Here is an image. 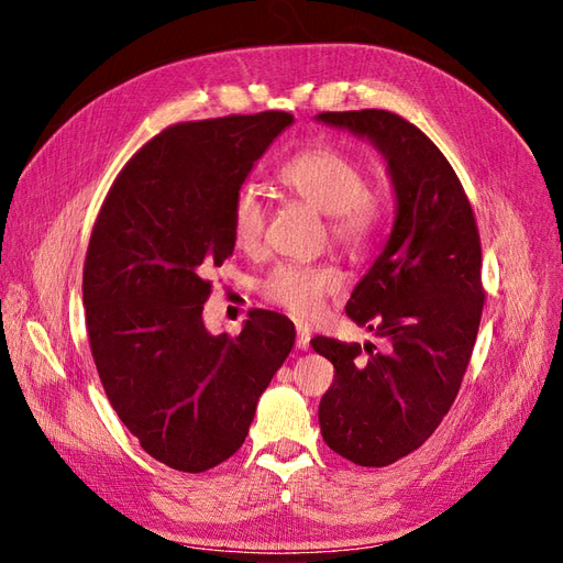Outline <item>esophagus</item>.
Listing matches in <instances>:
<instances>
[{"instance_id": "1", "label": "esophagus", "mask_w": 563, "mask_h": 563, "mask_svg": "<svg viewBox=\"0 0 563 563\" xmlns=\"http://www.w3.org/2000/svg\"><path fill=\"white\" fill-rule=\"evenodd\" d=\"M310 338H312V331L308 323H296V347L298 350H308L310 347Z\"/></svg>"}]
</instances>
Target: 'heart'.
Segmentation results:
<instances>
[{"mask_svg": "<svg viewBox=\"0 0 563 563\" xmlns=\"http://www.w3.org/2000/svg\"><path fill=\"white\" fill-rule=\"evenodd\" d=\"M288 192L329 216L331 240L354 255L364 253L383 223V197L366 185L362 166L343 150L312 145L300 150L277 174ZM265 203L253 187H242L232 201L230 232L236 249H258L265 230ZM340 288L329 265L279 263L258 282V294L298 317L314 314L327 296Z\"/></svg>", "mask_w": 563, "mask_h": 563, "instance_id": "b5f03b06", "label": "heart"}]
</instances>
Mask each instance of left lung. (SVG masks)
Here are the masks:
<instances>
[{
	"label": "left lung",
	"mask_w": 563,
	"mask_h": 563,
	"mask_svg": "<svg viewBox=\"0 0 563 563\" xmlns=\"http://www.w3.org/2000/svg\"><path fill=\"white\" fill-rule=\"evenodd\" d=\"M317 119L376 145L397 197L389 240L345 308L387 350L312 338L335 368L319 404L323 441L354 465L385 467L422 446L457 397L484 310L479 230L449 159L404 117Z\"/></svg>",
	"instance_id": "1"
}]
</instances>
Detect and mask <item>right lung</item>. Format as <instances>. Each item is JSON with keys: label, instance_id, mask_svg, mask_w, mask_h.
Instances as JSON below:
<instances>
[{"label": "right lung", "instance_id": "1", "mask_svg": "<svg viewBox=\"0 0 563 563\" xmlns=\"http://www.w3.org/2000/svg\"><path fill=\"white\" fill-rule=\"evenodd\" d=\"M294 122L267 110L164 129L114 178L84 263V308L106 395L145 453L207 472L244 444L294 321L255 310L213 335L207 279L234 251L230 213L253 164Z\"/></svg>", "mask_w": 563, "mask_h": 563}]
</instances>
